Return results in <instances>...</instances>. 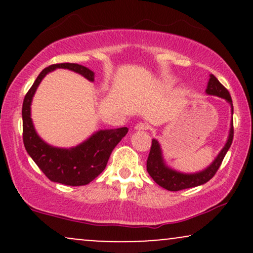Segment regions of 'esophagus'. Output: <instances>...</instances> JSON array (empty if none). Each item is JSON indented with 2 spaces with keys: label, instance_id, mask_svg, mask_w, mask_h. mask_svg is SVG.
Returning <instances> with one entry per match:
<instances>
[{
  "label": "esophagus",
  "instance_id": "esophagus-1",
  "mask_svg": "<svg viewBox=\"0 0 253 253\" xmlns=\"http://www.w3.org/2000/svg\"><path fill=\"white\" fill-rule=\"evenodd\" d=\"M134 129L135 130H146V129H149V125H146L144 123H139L134 126Z\"/></svg>",
  "mask_w": 253,
  "mask_h": 253
}]
</instances>
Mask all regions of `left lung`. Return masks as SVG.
Instances as JSON below:
<instances>
[{"mask_svg":"<svg viewBox=\"0 0 253 253\" xmlns=\"http://www.w3.org/2000/svg\"><path fill=\"white\" fill-rule=\"evenodd\" d=\"M206 94L225 98L231 104V113L233 115V103H232L231 95H229L228 90L217 81V78L214 75H210V81H208ZM232 140H233V118L231 120V128H229L227 141L219 152V155L216 156V158L211 162L210 167L206 168L205 170L199 171V172L183 173L168 167L164 161L161 144L156 139H152L150 155L146 162L147 172L157 184L170 191H178L182 189H188V188L197 187V185H202L210 181L211 177L216 173L223 158H225L226 153L231 147Z\"/></svg>","mask_w":253,"mask_h":253,"instance_id":"obj_1","label":"left lung"}]
</instances>
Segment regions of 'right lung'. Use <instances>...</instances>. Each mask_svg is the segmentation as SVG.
<instances>
[{
	"label": "right lung",
	"instance_id": "right-lung-1",
	"mask_svg": "<svg viewBox=\"0 0 253 253\" xmlns=\"http://www.w3.org/2000/svg\"><path fill=\"white\" fill-rule=\"evenodd\" d=\"M56 69H68L94 82L95 74L85 66L75 63L53 64L43 69L36 82L26 94L22 104L24 145L31 158L52 182L65 185H85L104 170L110 153L128 132L127 127L115 129H100L75 147H54L38 135L31 118V104L38 86L48 72Z\"/></svg>",
	"mask_w": 253,
	"mask_h": 253
}]
</instances>
